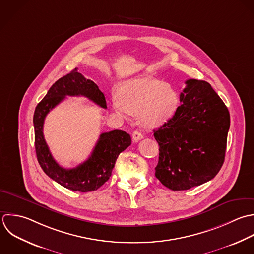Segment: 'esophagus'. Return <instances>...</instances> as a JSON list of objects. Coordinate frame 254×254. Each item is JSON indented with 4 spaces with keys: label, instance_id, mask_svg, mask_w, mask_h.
Returning <instances> with one entry per match:
<instances>
[{
    "label": "esophagus",
    "instance_id": "34e87169",
    "mask_svg": "<svg viewBox=\"0 0 254 254\" xmlns=\"http://www.w3.org/2000/svg\"><path fill=\"white\" fill-rule=\"evenodd\" d=\"M142 138H143V134L141 132H139L138 130H134L132 132V139H133V141H138V140H140Z\"/></svg>",
    "mask_w": 254,
    "mask_h": 254
}]
</instances>
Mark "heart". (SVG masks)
<instances>
[{"label": "heart", "instance_id": "1", "mask_svg": "<svg viewBox=\"0 0 254 254\" xmlns=\"http://www.w3.org/2000/svg\"><path fill=\"white\" fill-rule=\"evenodd\" d=\"M180 104L177 90L168 83L147 77L124 81L118 96L112 99L113 110L121 117L137 115L146 127L163 125L174 117Z\"/></svg>", "mask_w": 254, "mask_h": 254}]
</instances>
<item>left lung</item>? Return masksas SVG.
Returning a JSON list of instances; mask_svg holds the SVG:
<instances>
[{
	"label": "left lung",
	"instance_id": "obj_1",
	"mask_svg": "<svg viewBox=\"0 0 254 254\" xmlns=\"http://www.w3.org/2000/svg\"><path fill=\"white\" fill-rule=\"evenodd\" d=\"M174 117L154 131L159 145L156 178L173 191L212 180L226 155L230 113L212 86L189 79Z\"/></svg>",
	"mask_w": 254,
	"mask_h": 254
}]
</instances>
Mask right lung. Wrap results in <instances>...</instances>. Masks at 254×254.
I'll list each match as a JSON object with an SVG mask.
<instances>
[{"mask_svg":"<svg viewBox=\"0 0 254 254\" xmlns=\"http://www.w3.org/2000/svg\"><path fill=\"white\" fill-rule=\"evenodd\" d=\"M66 96H84L101 108L107 109L105 96L99 87L79 73L77 68L57 80L34 111L36 157L44 173L64 188L83 193L95 191L110 179L119 154L131 144V138L128 133L119 129L103 132L86 161L71 169L61 167L52 157L45 142L43 124L46 115Z\"/></svg>","mask_w":254,"mask_h":254,"instance_id":"1","label":"right lung"}]
</instances>
